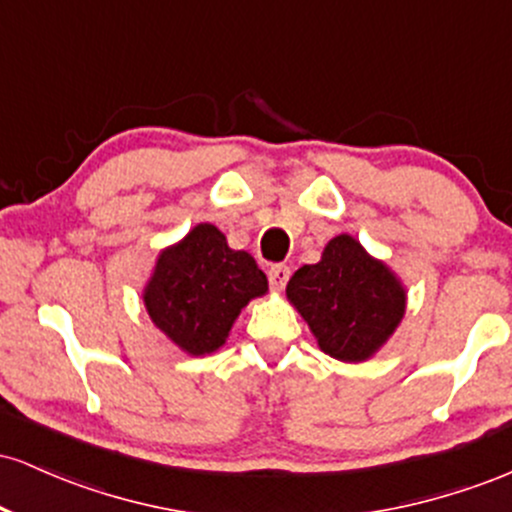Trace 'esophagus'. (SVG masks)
I'll list each match as a JSON object with an SVG mask.
<instances>
[{"label":"esophagus","instance_id":"esophagus-1","mask_svg":"<svg viewBox=\"0 0 512 512\" xmlns=\"http://www.w3.org/2000/svg\"><path fill=\"white\" fill-rule=\"evenodd\" d=\"M289 276L291 269L286 267V264H272V267H269V286H272L274 291H284Z\"/></svg>","mask_w":512,"mask_h":512}]
</instances>
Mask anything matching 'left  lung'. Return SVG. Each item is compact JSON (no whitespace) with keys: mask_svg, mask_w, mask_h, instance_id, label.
<instances>
[{"mask_svg":"<svg viewBox=\"0 0 512 512\" xmlns=\"http://www.w3.org/2000/svg\"><path fill=\"white\" fill-rule=\"evenodd\" d=\"M286 296L320 349L344 363L373 356L407 308V291L395 272L346 233L325 245L320 262L303 264L291 276Z\"/></svg>","mask_w":512,"mask_h":512,"instance_id":"1","label":"left lung"}]
</instances>
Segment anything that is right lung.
Listing matches in <instances>:
<instances>
[{"label":"right lung","instance_id":"obj_1","mask_svg":"<svg viewBox=\"0 0 512 512\" xmlns=\"http://www.w3.org/2000/svg\"><path fill=\"white\" fill-rule=\"evenodd\" d=\"M267 293V276L245 250H231L211 223H199L158 255L144 289L151 322L185 354L226 344L240 310Z\"/></svg>","mask_w":512,"mask_h":512}]
</instances>
